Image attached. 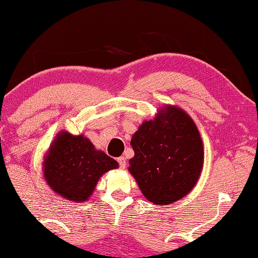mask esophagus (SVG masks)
<instances>
[{
	"label": "esophagus",
	"instance_id": "34e87169",
	"mask_svg": "<svg viewBox=\"0 0 258 258\" xmlns=\"http://www.w3.org/2000/svg\"><path fill=\"white\" fill-rule=\"evenodd\" d=\"M117 161H118L119 168H120V169H125V168H126V160H125V157H124V156L118 157Z\"/></svg>",
	"mask_w": 258,
	"mask_h": 258
}]
</instances>
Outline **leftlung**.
Wrapping results in <instances>:
<instances>
[{
	"label": "left lung",
	"mask_w": 258,
	"mask_h": 258,
	"mask_svg": "<svg viewBox=\"0 0 258 258\" xmlns=\"http://www.w3.org/2000/svg\"><path fill=\"white\" fill-rule=\"evenodd\" d=\"M128 170L149 202L168 205L189 194L201 175L203 141L183 110L168 106L145 121L131 140Z\"/></svg>",
	"instance_id": "obj_1"
}]
</instances>
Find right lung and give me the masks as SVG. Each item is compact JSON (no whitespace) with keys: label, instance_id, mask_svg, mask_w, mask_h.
Wrapping results in <instances>:
<instances>
[{"label":"right lung","instance_id":"obj_1","mask_svg":"<svg viewBox=\"0 0 258 258\" xmlns=\"http://www.w3.org/2000/svg\"><path fill=\"white\" fill-rule=\"evenodd\" d=\"M118 168L116 160L96 151L83 136L60 133L44 162V176L53 191L74 202H86L104 172Z\"/></svg>","mask_w":258,"mask_h":258}]
</instances>
